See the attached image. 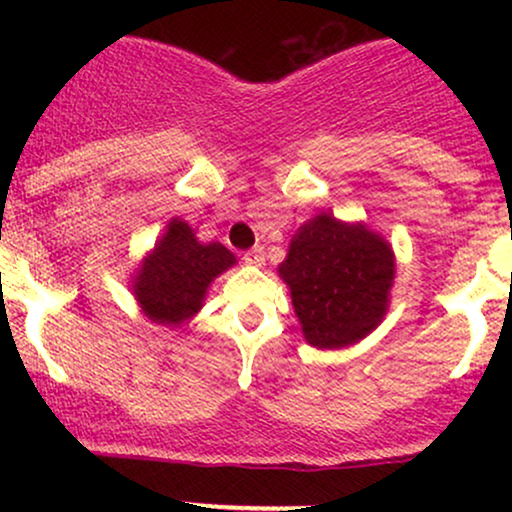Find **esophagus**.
Masks as SVG:
<instances>
[{
	"mask_svg": "<svg viewBox=\"0 0 512 512\" xmlns=\"http://www.w3.org/2000/svg\"><path fill=\"white\" fill-rule=\"evenodd\" d=\"M245 264H250V267H262L264 264V250L262 248H252L243 255Z\"/></svg>",
	"mask_w": 512,
	"mask_h": 512,
	"instance_id": "esophagus-1",
	"label": "esophagus"
}]
</instances>
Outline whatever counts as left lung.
<instances>
[{
	"instance_id": "obj_1",
	"label": "left lung",
	"mask_w": 512,
	"mask_h": 512,
	"mask_svg": "<svg viewBox=\"0 0 512 512\" xmlns=\"http://www.w3.org/2000/svg\"><path fill=\"white\" fill-rule=\"evenodd\" d=\"M392 245L363 221L317 214L305 221L279 264L305 342L346 349L366 339L390 308Z\"/></svg>"
}]
</instances>
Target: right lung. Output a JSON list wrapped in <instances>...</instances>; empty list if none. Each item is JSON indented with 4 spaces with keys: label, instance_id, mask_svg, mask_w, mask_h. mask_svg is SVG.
Listing matches in <instances>:
<instances>
[{
    "label": "right lung",
    "instance_id": "1",
    "mask_svg": "<svg viewBox=\"0 0 512 512\" xmlns=\"http://www.w3.org/2000/svg\"><path fill=\"white\" fill-rule=\"evenodd\" d=\"M221 243H199L195 228L180 216L168 221L132 274V293L154 325L175 330L202 310L211 281L236 264Z\"/></svg>",
    "mask_w": 512,
    "mask_h": 512
}]
</instances>
